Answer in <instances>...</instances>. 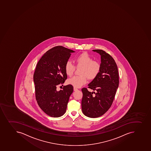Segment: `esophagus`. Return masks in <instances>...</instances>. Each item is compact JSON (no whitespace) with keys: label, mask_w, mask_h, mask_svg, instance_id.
I'll use <instances>...</instances> for the list:
<instances>
[{"label":"esophagus","mask_w":151,"mask_h":151,"mask_svg":"<svg viewBox=\"0 0 151 151\" xmlns=\"http://www.w3.org/2000/svg\"><path fill=\"white\" fill-rule=\"evenodd\" d=\"M73 89L74 91H77L78 90V89L77 88H75V87H74Z\"/></svg>","instance_id":"34e87169"}]
</instances>
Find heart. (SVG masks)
<instances>
[{
	"mask_svg": "<svg viewBox=\"0 0 151 151\" xmlns=\"http://www.w3.org/2000/svg\"><path fill=\"white\" fill-rule=\"evenodd\" d=\"M77 66L82 67L80 76H73L68 81V83L76 88H80L87 82V79L93 80L99 74L101 70V65L86 53L81 54L75 59ZM75 70V66L70 61L66 62L65 70L66 75L71 76Z\"/></svg>",
	"mask_w": 151,
	"mask_h": 151,
	"instance_id": "1",
	"label": "heart"
}]
</instances>
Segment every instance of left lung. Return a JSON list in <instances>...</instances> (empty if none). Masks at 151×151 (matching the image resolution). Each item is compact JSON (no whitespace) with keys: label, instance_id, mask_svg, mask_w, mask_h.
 I'll use <instances>...</instances> for the list:
<instances>
[{"label":"left lung","instance_id":"obj_1","mask_svg":"<svg viewBox=\"0 0 151 151\" xmlns=\"http://www.w3.org/2000/svg\"><path fill=\"white\" fill-rule=\"evenodd\" d=\"M92 51L100 55L101 70L88 85L93 92L86 88L82 89V109L86 116L97 118L105 114L112 105L119 86V74L116 63L110 55L100 49Z\"/></svg>","mask_w":151,"mask_h":151}]
</instances>
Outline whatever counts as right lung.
I'll return each instance as SVG.
<instances>
[{"instance_id":"add662e5","label":"right lung","mask_w":151,"mask_h":151,"mask_svg":"<svg viewBox=\"0 0 151 151\" xmlns=\"http://www.w3.org/2000/svg\"><path fill=\"white\" fill-rule=\"evenodd\" d=\"M73 52L63 46H55L44 54L36 66L33 76L36 100L50 116L59 117L66 112L73 87L68 85L60 91L57 88L67 79L65 64Z\"/></svg>"}]
</instances>
